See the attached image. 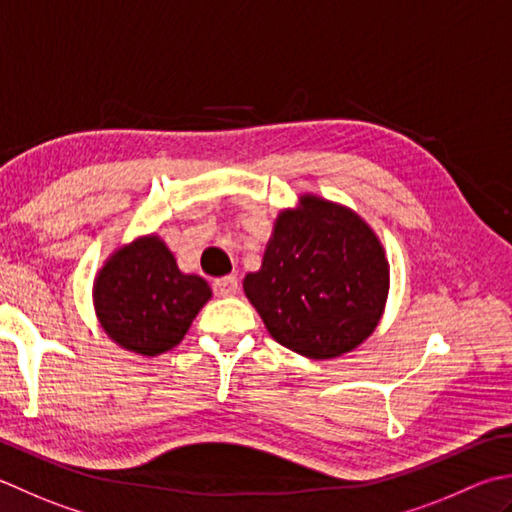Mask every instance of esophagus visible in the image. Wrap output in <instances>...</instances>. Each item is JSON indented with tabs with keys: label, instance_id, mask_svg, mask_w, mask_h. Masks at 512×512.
Listing matches in <instances>:
<instances>
[{
	"label": "esophagus",
	"instance_id": "obj_1",
	"mask_svg": "<svg viewBox=\"0 0 512 512\" xmlns=\"http://www.w3.org/2000/svg\"><path fill=\"white\" fill-rule=\"evenodd\" d=\"M237 277H224V279H217V282L213 284V290L217 297H233L237 293Z\"/></svg>",
	"mask_w": 512,
	"mask_h": 512
}]
</instances>
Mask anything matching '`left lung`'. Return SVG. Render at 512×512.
Returning a JSON list of instances; mask_svg holds the SVG:
<instances>
[{"instance_id":"obj_1","label":"left lung","mask_w":512,"mask_h":512,"mask_svg":"<svg viewBox=\"0 0 512 512\" xmlns=\"http://www.w3.org/2000/svg\"><path fill=\"white\" fill-rule=\"evenodd\" d=\"M390 266L375 230L353 208L313 193L277 213L262 268L244 277L248 302L277 344L333 359L375 333Z\"/></svg>"}]
</instances>
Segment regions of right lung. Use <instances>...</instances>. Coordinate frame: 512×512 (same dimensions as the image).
I'll list each match as a JSON object with an SVG mask.
<instances>
[{
	"label": "right lung",
	"mask_w": 512,
	"mask_h": 512,
	"mask_svg": "<svg viewBox=\"0 0 512 512\" xmlns=\"http://www.w3.org/2000/svg\"><path fill=\"white\" fill-rule=\"evenodd\" d=\"M210 297L206 279L182 273L157 233L115 248L93 282L99 326L110 342L142 357H157L182 342Z\"/></svg>",
	"instance_id": "add662e5"
}]
</instances>
